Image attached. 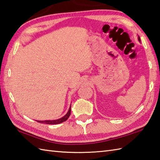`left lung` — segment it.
<instances>
[{
    "label": "left lung",
    "mask_w": 160,
    "mask_h": 160,
    "mask_svg": "<svg viewBox=\"0 0 160 160\" xmlns=\"http://www.w3.org/2000/svg\"><path fill=\"white\" fill-rule=\"evenodd\" d=\"M138 41L140 42V37H139V36H138Z\"/></svg>",
    "instance_id": "1"
}]
</instances>
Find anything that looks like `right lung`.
<instances>
[{"label":"right lung","instance_id":"add662e5","mask_svg":"<svg viewBox=\"0 0 160 160\" xmlns=\"http://www.w3.org/2000/svg\"><path fill=\"white\" fill-rule=\"evenodd\" d=\"M70 112H71V105L70 106V108L68 110V112L66 113V115L63 116V117H61L60 119H58L56 120H45V121H37L39 123H47V124H58V123H61L62 122H63L68 119V117L70 115Z\"/></svg>","mask_w":160,"mask_h":160}]
</instances>
